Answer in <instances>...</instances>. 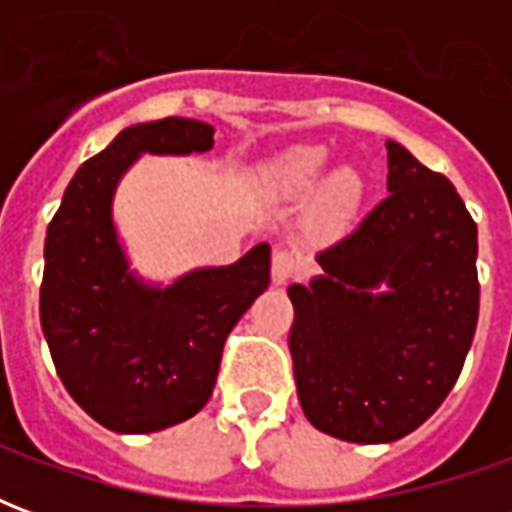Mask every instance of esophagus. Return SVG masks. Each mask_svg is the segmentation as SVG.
Returning a JSON list of instances; mask_svg holds the SVG:
<instances>
[{
	"mask_svg": "<svg viewBox=\"0 0 512 512\" xmlns=\"http://www.w3.org/2000/svg\"><path fill=\"white\" fill-rule=\"evenodd\" d=\"M299 274V260L288 249H274V257H271V277L277 285H285L290 277Z\"/></svg>",
	"mask_w": 512,
	"mask_h": 512,
	"instance_id": "esophagus-1",
	"label": "esophagus"
}]
</instances>
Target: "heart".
I'll return each mask as SVG.
<instances>
[{"label":"heart","mask_w":512,"mask_h":512,"mask_svg":"<svg viewBox=\"0 0 512 512\" xmlns=\"http://www.w3.org/2000/svg\"><path fill=\"white\" fill-rule=\"evenodd\" d=\"M323 175H326V153L321 147L296 145L266 161L257 172V180L263 189L277 197H304L312 189H318L312 200V219L332 230L356 211L362 189L348 169L332 172L321 184Z\"/></svg>","instance_id":"b5f03b06"}]
</instances>
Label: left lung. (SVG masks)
I'll use <instances>...</instances> for the list:
<instances>
[{"instance_id":"left-lung-1","label":"left lung","mask_w":512,"mask_h":512,"mask_svg":"<svg viewBox=\"0 0 512 512\" xmlns=\"http://www.w3.org/2000/svg\"><path fill=\"white\" fill-rule=\"evenodd\" d=\"M386 197L290 285V356L304 417L334 439L408 436L450 395L477 310V224L450 180L386 142Z\"/></svg>"}]
</instances>
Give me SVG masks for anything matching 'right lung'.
I'll use <instances>...</instances> for the list:
<instances>
[{
	"instance_id": "add662e5",
	"label": "right lung",
	"mask_w": 512,
	"mask_h": 512,
	"mask_svg": "<svg viewBox=\"0 0 512 512\" xmlns=\"http://www.w3.org/2000/svg\"><path fill=\"white\" fill-rule=\"evenodd\" d=\"M216 128L164 117L123 128L65 189L43 246L40 326L57 376L115 433H156L194 417L213 392L227 334L271 282V246L230 266L153 282L131 268L115 194L139 158L208 153Z\"/></svg>"
}]
</instances>
